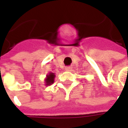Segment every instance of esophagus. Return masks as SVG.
Here are the masks:
<instances>
[{"instance_id":"esophagus-1","label":"esophagus","mask_w":128,"mask_h":128,"mask_svg":"<svg viewBox=\"0 0 128 128\" xmlns=\"http://www.w3.org/2000/svg\"><path fill=\"white\" fill-rule=\"evenodd\" d=\"M71 69H72V68L70 66H67L65 68V70H66V71H70L71 70Z\"/></svg>"}]
</instances>
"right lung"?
Instances as JSON below:
<instances>
[{
    "instance_id": "add662e5",
    "label": "right lung",
    "mask_w": 128,
    "mask_h": 128,
    "mask_svg": "<svg viewBox=\"0 0 128 128\" xmlns=\"http://www.w3.org/2000/svg\"><path fill=\"white\" fill-rule=\"evenodd\" d=\"M56 78V74L54 72H50L46 75L44 80L45 86H50L54 83V80Z\"/></svg>"
}]
</instances>
